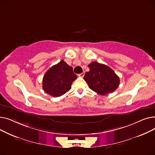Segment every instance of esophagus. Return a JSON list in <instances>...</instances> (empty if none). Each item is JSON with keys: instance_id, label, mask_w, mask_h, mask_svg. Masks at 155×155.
<instances>
[{"instance_id": "34e87169", "label": "esophagus", "mask_w": 155, "mask_h": 155, "mask_svg": "<svg viewBox=\"0 0 155 155\" xmlns=\"http://www.w3.org/2000/svg\"><path fill=\"white\" fill-rule=\"evenodd\" d=\"M84 75H85V72L84 71L82 73H80V74H78V76L80 77H83L84 76Z\"/></svg>"}]
</instances>
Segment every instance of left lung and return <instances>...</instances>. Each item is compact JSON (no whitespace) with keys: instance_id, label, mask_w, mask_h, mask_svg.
I'll return each mask as SVG.
<instances>
[{"instance_id":"8db88e82","label":"left lung","mask_w":155,"mask_h":155,"mask_svg":"<svg viewBox=\"0 0 155 155\" xmlns=\"http://www.w3.org/2000/svg\"><path fill=\"white\" fill-rule=\"evenodd\" d=\"M90 71L86 72L84 79L91 90L105 95L114 92L120 84V79L110 67L94 61L88 64Z\"/></svg>"}]
</instances>
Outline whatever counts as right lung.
Returning a JSON list of instances; mask_svg holds the SVG:
<instances>
[{"label":"right lung","mask_w":155,"mask_h":155,"mask_svg":"<svg viewBox=\"0 0 155 155\" xmlns=\"http://www.w3.org/2000/svg\"><path fill=\"white\" fill-rule=\"evenodd\" d=\"M77 78L73 68L64 60H61L45 73L43 89L46 94L58 97L70 91L73 82Z\"/></svg>","instance_id":"right-lung-1"}]
</instances>
